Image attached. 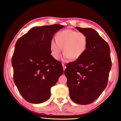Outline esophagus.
Segmentation results:
<instances>
[{
    "instance_id": "34e87169",
    "label": "esophagus",
    "mask_w": 121,
    "mask_h": 121,
    "mask_svg": "<svg viewBox=\"0 0 121 121\" xmlns=\"http://www.w3.org/2000/svg\"><path fill=\"white\" fill-rule=\"evenodd\" d=\"M62 66H63V70H65V69L66 68L65 64H64V63H62Z\"/></svg>"
}]
</instances>
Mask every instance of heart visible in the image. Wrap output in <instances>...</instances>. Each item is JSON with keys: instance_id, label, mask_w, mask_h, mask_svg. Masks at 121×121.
<instances>
[{"instance_id": "heart-1", "label": "heart", "mask_w": 121, "mask_h": 121, "mask_svg": "<svg viewBox=\"0 0 121 121\" xmlns=\"http://www.w3.org/2000/svg\"><path fill=\"white\" fill-rule=\"evenodd\" d=\"M88 39L82 32L71 29H65L57 33L56 40L51 39L49 43L51 54L58 59L62 51L64 59L76 60L84 54L87 49Z\"/></svg>"}]
</instances>
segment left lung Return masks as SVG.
I'll use <instances>...</instances> for the list:
<instances>
[{"instance_id":"8db88e82","label":"left lung","mask_w":121,"mask_h":121,"mask_svg":"<svg viewBox=\"0 0 121 121\" xmlns=\"http://www.w3.org/2000/svg\"><path fill=\"white\" fill-rule=\"evenodd\" d=\"M88 39L87 49L80 58L66 65L69 95L73 101L87 105L95 101L108 82L112 62L107 42L90 28L76 27Z\"/></svg>"}]
</instances>
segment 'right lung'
Returning <instances> with one entry per match:
<instances>
[{
    "mask_svg": "<svg viewBox=\"0 0 121 121\" xmlns=\"http://www.w3.org/2000/svg\"><path fill=\"white\" fill-rule=\"evenodd\" d=\"M64 26L35 27L18 39L11 64L13 79L21 95L32 104H40L51 96V87L63 73L62 65L51 55L49 43Z\"/></svg>",
    "mask_w": 121,
    "mask_h": 121,
    "instance_id": "add662e5",
    "label": "right lung"
}]
</instances>
